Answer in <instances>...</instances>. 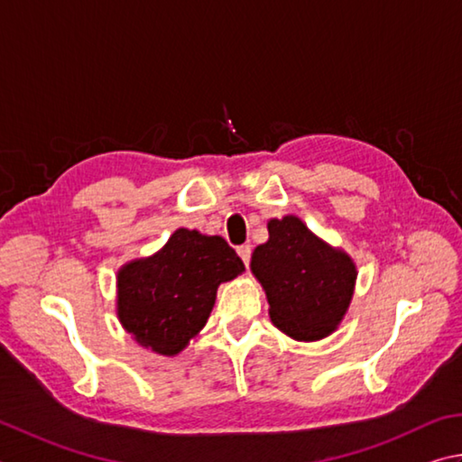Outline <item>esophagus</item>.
<instances>
[{
	"label": "esophagus",
	"mask_w": 462,
	"mask_h": 462,
	"mask_svg": "<svg viewBox=\"0 0 462 462\" xmlns=\"http://www.w3.org/2000/svg\"><path fill=\"white\" fill-rule=\"evenodd\" d=\"M250 254H253V248H250V245L238 246V256L242 258V263H245L246 266L250 264Z\"/></svg>",
	"instance_id": "esophagus-1"
}]
</instances>
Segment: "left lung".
<instances>
[{
	"instance_id": "obj_1",
	"label": "left lung",
	"mask_w": 462,
	"mask_h": 462,
	"mask_svg": "<svg viewBox=\"0 0 462 462\" xmlns=\"http://www.w3.org/2000/svg\"><path fill=\"white\" fill-rule=\"evenodd\" d=\"M250 268L266 292L271 321L297 341L333 333L354 297V260L297 216L268 222V240L254 248Z\"/></svg>"
}]
</instances>
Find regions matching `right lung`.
Returning a JSON list of instances; mask_svg holds the SVG:
<instances>
[{
  "instance_id": "obj_1",
  "label": "right lung",
  "mask_w": 462,
  "mask_h": 462,
  "mask_svg": "<svg viewBox=\"0 0 462 462\" xmlns=\"http://www.w3.org/2000/svg\"><path fill=\"white\" fill-rule=\"evenodd\" d=\"M245 263L222 236L175 230L153 256L137 258L116 274V315L141 347L178 356L204 329L222 282Z\"/></svg>"
}]
</instances>
